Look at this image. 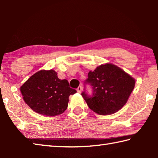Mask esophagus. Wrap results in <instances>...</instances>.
I'll return each instance as SVG.
<instances>
[{
    "instance_id": "34e87169",
    "label": "esophagus",
    "mask_w": 158,
    "mask_h": 158,
    "mask_svg": "<svg viewBox=\"0 0 158 158\" xmlns=\"http://www.w3.org/2000/svg\"><path fill=\"white\" fill-rule=\"evenodd\" d=\"M77 92H78V93H81V90H82V87L81 86V85H79V86L78 88H77Z\"/></svg>"
}]
</instances>
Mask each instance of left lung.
<instances>
[{"instance_id": "obj_1", "label": "left lung", "mask_w": 158, "mask_h": 158, "mask_svg": "<svg viewBox=\"0 0 158 158\" xmlns=\"http://www.w3.org/2000/svg\"><path fill=\"white\" fill-rule=\"evenodd\" d=\"M92 88V94L85 89L82 97L89 107L100 115H108L120 110L129 98L135 88V80L129 74L112 64H105L90 71L84 86Z\"/></svg>"}]
</instances>
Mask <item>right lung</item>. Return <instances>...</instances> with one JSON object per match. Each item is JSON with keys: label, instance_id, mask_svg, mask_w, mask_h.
I'll return each mask as SVG.
<instances>
[{"label": "right lung", "instance_id": "add662e5", "mask_svg": "<svg viewBox=\"0 0 158 158\" xmlns=\"http://www.w3.org/2000/svg\"><path fill=\"white\" fill-rule=\"evenodd\" d=\"M25 102L34 111L48 116L63 114L69 96L77 93L67 79H58L54 70H40L31 76L20 88Z\"/></svg>", "mask_w": 158, "mask_h": 158}]
</instances>
